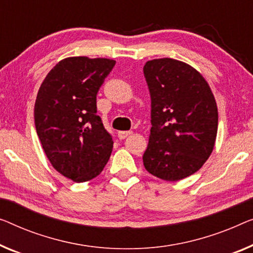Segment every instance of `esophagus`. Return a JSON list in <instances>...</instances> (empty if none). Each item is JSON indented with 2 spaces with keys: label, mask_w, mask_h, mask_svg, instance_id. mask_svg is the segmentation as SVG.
<instances>
[{
  "label": "esophagus",
  "mask_w": 253,
  "mask_h": 253,
  "mask_svg": "<svg viewBox=\"0 0 253 253\" xmlns=\"http://www.w3.org/2000/svg\"><path fill=\"white\" fill-rule=\"evenodd\" d=\"M130 134H131V130H120V131H118V137L120 139H124V138H126L128 135H130Z\"/></svg>",
  "instance_id": "esophagus-1"
}]
</instances>
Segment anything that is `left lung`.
<instances>
[{
  "label": "left lung",
  "instance_id": "obj_1",
  "mask_svg": "<svg viewBox=\"0 0 253 253\" xmlns=\"http://www.w3.org/2000/svg\"><path fill=\"white\" fill-rule=\"evenodd\" d=\"M151 130L143 164L153 176L176 182L197 172L212 152L218 128L216 100L193 67L164 58L145 63Z\"/></svg>",
  "mask_w": 253,
  "mask_h": 253
}]
</instances>
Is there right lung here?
<instances>
[{"mask_svg":"<svg viewBox=\"0 0 253 253\" xmlns=\"http://www.w3.org/2000/svg\"><path fill=\"white\" fill-rule=\"evenodd\" d=\"M116 61L73 56L56 63L37 93V135L56 171L83 183L101 174L114 141L96 115V95Z\"/></svg>","mask_w":253,"mask_h":253,"instance_id":"add662e5","label":"right lung"}]
</instances>
